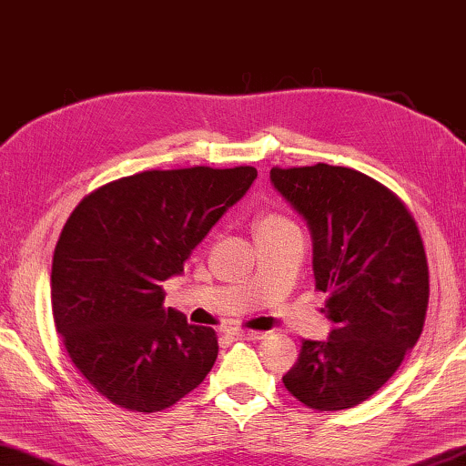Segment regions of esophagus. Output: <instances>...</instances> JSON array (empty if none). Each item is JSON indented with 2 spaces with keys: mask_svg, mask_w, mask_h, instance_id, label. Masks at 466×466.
<instances>
[{
  "mask_svg": "<svg viewBox=\"0 0 466 466\" xmlns=\"http://www.w3.org/2000/svg\"><path fill=\"white\" fill-rule=\"evenodd\" d=\"M228 337L232 339V341H257V339H263V332H257V330H230L228 332Z\"/></svg>",
  "mask_w": 466,
  "mask_h": 466,
  "instance_id": "1",
  "label": "esophagus"
}]
</instances>
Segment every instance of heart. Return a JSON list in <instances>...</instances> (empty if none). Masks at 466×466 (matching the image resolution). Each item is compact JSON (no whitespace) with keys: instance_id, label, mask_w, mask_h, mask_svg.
Listing matches in <instances>:
<instances>
[{"instance_id":"1","label":"heart","mask_w":466,"mask_h":466,"mask_svg":"<svg viewBox=\"0 0 466 466\" xmlns=\"http://www.w3.org/2000/svg\"><path fill=\"white\" fill-rule=\"evenodd\" d=\"M255 234L257 236H269V234H278L284 230H290V228H297L293 221H290L287 215L278 213V211H266L261 215H257L255 219Z\"/></svg>"}]
</instances>
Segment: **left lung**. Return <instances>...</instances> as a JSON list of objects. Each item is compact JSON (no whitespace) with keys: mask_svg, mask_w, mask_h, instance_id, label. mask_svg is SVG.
Returning a JSON list of instances; mask_svg holds the SVG:
<instances>
[{"mask_svg":"<svg viewBox=\"0 0 466 466\" xmlns=\"http://www.w3.org/2000/svg\"><path fill=\"white\" fill-rule=\"evenodd\" d=\"M274 188L308 219L316 289L329 295V341H303L287 391L320 412L377 393L419 341L429 266L419 226L377 179L350 167H272Z\"/></svg>","mask_w":466,"mask_h":466,"instance_id":"1","label":"left lung"}]
</instances>
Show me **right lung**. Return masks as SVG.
Here are the masks:
<instances>
[{"label": "right lung", "instance_id": "obj_1", "mask_svg": "<svg viewBox=\"0 0 466 466\" xmlns=\"http://www.w3.org/2000/svg\"><path fill=\"white\" fill-rule=\"evenodd\" d=\"M255 167L150 169L83 197L52 259V314L81 377L115 406L161 412L203 383L218 335L165 309L163 282L245 197Z\"/></svg>", "mask_w": 466, "mask_h": 466}]
</instances>
